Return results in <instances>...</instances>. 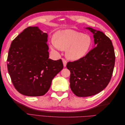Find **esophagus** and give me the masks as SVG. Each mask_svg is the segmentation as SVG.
I'll return each mask as SVG.
<instances>
[{
    "label": "esophagus",
    "instance_id": "34e87169",
    "mask_svg": "<svg viewBox=\"0 0 125 125\" xmlns=\"http://www.w3.org/2000/svg\"><path fill=\"white\" fill-rule=\"evenodd\" d=\"M62 62H63V66L64 67H66V65H67V61L65 59H62Z\"/></svg>",
    "mask_w": 125,
    "mask_h": 125
}]
</instances>
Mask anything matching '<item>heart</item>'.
I'll list each match as a JSON object with an SVG mask.
<instances>
[{
    "mask_svg": "<svg viewBox=\"0 0 125 125\" xmlns=\"http://www.w3.org/2000/svg\"><path fill=\"white\" fill-rule=\"evenodd\" d=\"M92 45V39L90 35L73 30H65L56 33L55 39L52 40V50H66V56L69 59L78 60L88 53Z\"/></svg>",
    "mask_w": 125,
    "mask_h": 125,
    "instance_id": "obj_1",
    "label": "heart"
}]
</instances>
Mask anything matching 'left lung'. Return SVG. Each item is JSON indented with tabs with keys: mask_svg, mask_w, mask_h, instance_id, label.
I'll return each instance as SVG.
<instances>
[{
	"mask_svg": "<svg viewBox=\"0 0 125 125\" xmlns=\"http://www.w3.org/2000/svg\"><path fill=\"white\" fill-rule=\"evenodd\" d=\"M85 29L93 34L95 47L83 58L67 64L71 73L70 89L79 97L94 95L104 90L111 80L115 62L109 37L92 28Z\"/></svg>",
	"mask_w": 125,
	"mask_h": 125,
	"instance_id": "8db88e82",
	"label": "left lung"
}]
</instances>
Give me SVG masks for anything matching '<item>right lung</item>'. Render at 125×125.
<instances>
[{"mask_svg": "<svg viewBox=\"0 0 125 125\" xmlns=\"http://www.w3.org/2000/svg\"><path fill=\"white\" fill-rule=\"evenodd\" d=\"M48 35L37 26H30L11 44L7 67L14 88L29 96H42L63 68L62 59H49Z\"/></svg>", "mask_w": 125, "mask_h": 125, "instance_id": "obj_1", "label": "right lung"}]
</instances>
